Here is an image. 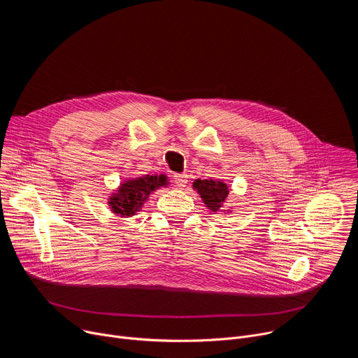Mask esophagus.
Returning a JSON list of instances; mask_svg holds the SVG:
<instances>
[{"label":"esophagus","instance_id":"34e87169","mask_svg":"<svg viewBox=\"0 0 358 358\" xmlns=\"http://www.w3.org/2000/svg\"><path fill=\"white\" fill-rule=\"evenodd\" d=\"M174 182L178 185V187H185L187 182H188V176L187 174H174Z\"/></svg>","mask_w":358,"mask_h":358}]
</instances>
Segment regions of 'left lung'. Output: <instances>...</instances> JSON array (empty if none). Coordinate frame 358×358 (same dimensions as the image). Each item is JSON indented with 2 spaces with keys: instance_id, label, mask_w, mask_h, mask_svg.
Returning <instances> with one entry per match:
<instances>
[{
  "instance_id": "obj_1",
  "label": "left lung",
  "mask_w": 358,
  "mask_h": 358,
  "mask_svg": "<svg viewBox=\"0 0 358 358\" xmlns=\"http://www.w3.org/2000/svg\"><path fill=\"white\" fill-rule=\"evenodd\" d=\"M192 188L199 194L202 202L213 213H218L222 210L229 194L228 185L222 180L217 178L195 180L192 182Z\"/></svg>"
}]
</instances>
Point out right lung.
<instances>
[{
  "label": "right lung",
  "instance_id": "right-lung-1",
  "mask_svg": "<svg viewBox=\"0 0 358 358\" xmlns=\"http://www.w3.org/2000/svg\"><path fill=\"white\" fill-rule=\"evenodd\" d=\"M170 182L164 174L150 176L145 174L137 178H129L123 181L119 188L110 194L108 203L110 211L117 217L129 218L141 211L143 203L148 199L150 194L162 187H167Z\"/></svg>",
  "mask_w": 358,
  "mask_h": 358
}]
</instances>
